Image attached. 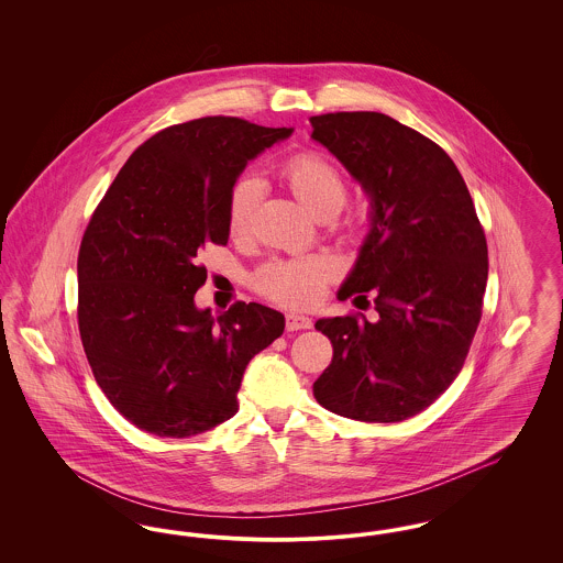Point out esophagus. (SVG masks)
I'll return each mask as SVG.
<instances>
[{"label":"esophagus","mask_w":563,"mask_h":563,"mask_svg":"<svg viewBox=\"0 0 563 563\" xmlns=\"http://www.w3.org/2000/svg\"><path fill=\"white\" fill-rule=\"evenodd\" d=\"M310 327H312V319L297 314V312L287 314V331H301V329H310Z\"/></svg>","instance_id":"obj_1"}]
</instances>
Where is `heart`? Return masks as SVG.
Instances as JSON below:
<instances>
[{"instance_id":"b5f03b06","label":"heart","mask_w":563,"mask_h":563,"mask_svg":"<svg viewBox=\"0 0 563 563\" xmlns=\"http://www.w3.org/2000/svg\"><path fill=\"white\" fill-rule=\"evenodd\" d=\"M283 177L306 207L314 213L335 214L346 202L349 188L340 168L317 152H299L283 164ZM260 184L242 177L228 198V232L242 241L251 234L260 207ZM340 274V262L331 255H308L294 260H272L255 272L253 287L269 301L289 308H310L321 301L327 285Z\"/></svg>"}]
</instances>
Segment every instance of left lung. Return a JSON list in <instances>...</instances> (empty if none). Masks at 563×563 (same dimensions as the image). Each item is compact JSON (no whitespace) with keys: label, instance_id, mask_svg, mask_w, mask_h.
Listing matches in <instances>:
<instances>
[{"label":"left lung","instance_id":"1","mask_svg":"<svg viewBox=\"0 0 563 563\" xmlns=\"http://www.w3.org/2000/svg\"><path fill=\"white\" fill-rule=\"evenodd\" d=\"M310 124L372 198V232L338 297L375 310V321H317L333 358L312 390L338 416L401 422L450 388L473 344L487 283L482 223L454 161L429 136L377 111Z\"/></svg>","mask_w":563,"mask_h":563}]
</instances>
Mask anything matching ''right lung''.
<instances>
[{
  "label": "right lung",
  "mask_w": 563,
  "mask_h": 563,
  "mask_svg": "<svg viewBox=\"0 0 563 563\" xmlns=\"http://www.w3.org/2000/svg\"><path fill=\"white\" fill-rule=\"evenodd\" d=\"M294 129L209 115L139 145L90 217L78 253L81 346L109 402L136 429L191 437L239 411L249 361L285 317L236 301L198 310V255L228 244V198L246 162Z\"/></svg>",
  "instance_id": "obj_1"
}]
</instances>
